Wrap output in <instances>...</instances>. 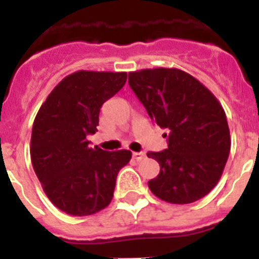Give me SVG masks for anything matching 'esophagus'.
<instances>
[{
	"label": "esophagus",
	"mask_w": 259,
	"mask_h": 259,
	"mask_svg": "<svg viewBox=\"0 0 259 259\" xmlns=\"http://www.w3.org/2000/svg\"><path fill=\"white\" fill-rule=\"evenodd\" d=\"M132 157H134V159H136V161H141L144 157H145V153L143 152H135L134 154H132Z\"/></svg>",
	"instance_id": "esophagus-1"
}]
</instances>
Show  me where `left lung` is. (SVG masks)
<instances>
[{
  "instance_id": "obj_1",
  "label": "left lung",
  "mask_w": 259,
  "mask_h": 259,
  "mask_svg": "<svg viewBox=\"0 0 259 259\" xmlns=\"http://www.w3.org/2000/svg\"><path fill=\"white\" fill-rule=\"evenodd\" d=\"M128 83L161 128L167 149L149 152L161 171L150 191L170 203H192L206 196L223 174L231 149L223 107L206 87L179 68H146L128 74Z\"/></svg>"
}]
</instances>
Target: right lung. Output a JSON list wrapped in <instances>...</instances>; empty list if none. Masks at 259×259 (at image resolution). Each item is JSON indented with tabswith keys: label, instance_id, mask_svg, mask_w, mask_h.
Instances as JSON below:
<instances>
[{
	"label": "right lung",
	"instance_id": "obj_1",
	"mask_svg": "<svg viewBox=\"0 0 259 259\" xmlns=\"http://www.w3.org/2000/svg\"><path fill=\"white\" fill-rule=\"evenodd\" d=\"M127 81V72L80 70L68 75L41 105L33 122L31 161L54 206L74 217L98 212L111 202L119 170L130 150L91 148L100 109Z\"/></svg>",
	"mask_w": 259,
	"mask_h": 259
}]
</instances>
